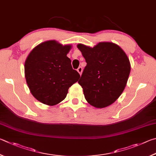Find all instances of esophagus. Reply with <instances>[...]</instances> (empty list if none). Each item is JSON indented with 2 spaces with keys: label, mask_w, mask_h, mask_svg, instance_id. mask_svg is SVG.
Returning <instances> with one entry per match:
<instances>
[{
  "label": "esophagus",
  "mask_w": 156,
  "mask_h": 156,
  "mask_svg": "<svg viewBox=\"0 0 156 156\" xmlns=\"http://www.w3.org/2000/svg\"><path fill=\"white\" fill-rule=\"evenodd\" d=\"M82 71H83V68L81 66H80L77 68V72L80 73V75H81V73H82Z\"/></svg>",
  "instance_id": "esophagus-1"
}]
</instances>
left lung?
I'll return each instance as SVG.
<instances>
[{
    "mask_svg": "<svg viewBox=\"0 0 156 156\" xmlns=\"http://www.w3.org/2000/svg\"><path fill=\"white\" fill-rule=\"evenodd\" d=\"M87 64L78 83L87 101L97 108L111 105L121 96L131 66L127 55L118 45L100 42L93 48L77 45Z\"/></svg>",
    "mask_w": 156,
    "mask_h": 156,
    "instance_id": "1",
    "label": "left lung"
}]
</instances>
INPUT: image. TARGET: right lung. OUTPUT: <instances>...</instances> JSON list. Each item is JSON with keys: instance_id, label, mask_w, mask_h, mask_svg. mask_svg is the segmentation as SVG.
Returning <instances> with one entry per match:
<instances>
[{"instance_id": "add662e5", "label": "right lung", "mask_w": 156, "mask_h": 156, "mask_svg": "<svg viewBox=\"0 0 156 156\" xmlns=\"http://www.w3.org/2000/svg\"><path fill=\"white\" fill-rule=\"evenodd\" d=\"M70 48L55 40L46 41L27 57L24 64L27 85L33 96L44 104L55 105L62 101L68 88L80 77L66 56Z\"/></svg>"}]
</instances>
